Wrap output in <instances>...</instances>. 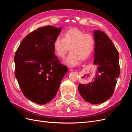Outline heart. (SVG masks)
Returning a JSON list of instances; mask_svg holds the SVG:
<instances>
[{"instance_id": "obj_1", "label": "heart", "mask_w": 132, "mask_h": 132, "mask_svg": "<svg viewBox=\"0 0 132 132\" xmlns=\"http://www.w3.org/2000/svg\"><path fill=\"white\" fill-rule=\"evenodd\" d=\"M95 47L94 37L90 34H84L77 28L69 29L54 39L53 48L55 53L61 58L65 57L69 48L70 54L65 62L71 66L77 65L80 60H84L93 52Z\"/></svg>"}]
</instances>
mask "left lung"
<instances>
[{
	"mask_svg": "<svg viewBox=\"0 0 132 132\" xmlns=\"http://www.w3.org/2000/svg\"><path fill=\"white\" fill-rule=\"evenodd\" d=\"M94 64L97 66L95 77L78 90L85 101L93 104L104 102L112 96L120 74L119 53L111 39L103 31H94Z\"/></svg>",
	"mask_w": 132,
	"mask_h": 132,
	"instance_id": "obj_1",
	"label": "left lung"
}]
</instances>
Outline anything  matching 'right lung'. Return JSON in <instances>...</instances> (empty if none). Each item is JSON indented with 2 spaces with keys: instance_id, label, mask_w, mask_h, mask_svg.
I'll return each mask as SVG.
<instances>
[{
  "instance_id": "right-lung-1",
  "label": "right lung",
  "mask_w": 132,
  "mask_h": 132,
  "mask_svg": "<svg viewBox=\"0 0 132 132\" xmlns=\"http://www.w3.org/2000/svg\"><path fill=\"white\" fill-rule=\"evenodd\" d=\"M61 30L50 25L38 28L23 38L16 51L15 77L25 96L38 104L54 97L68 71L54 53L53 42Z\"/></svg>"
}]
</instances>
